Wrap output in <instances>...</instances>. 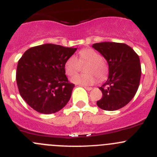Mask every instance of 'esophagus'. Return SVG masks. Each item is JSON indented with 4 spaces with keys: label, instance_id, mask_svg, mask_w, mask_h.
<instances>
[{
    "label": "esophagus",
    "instance_id": "34e87169",
    "mask_svg": "<svg viewBox=\"0 0 157 157\" xmlns=\"http://www.w3.org/2000/svg\"><path fill=\"white\" fill-rule=\"evenodd\" d=\"M83 88H84V89H85V90H88V91H90V90H92V89H93V88H92V87H89V86H83Z\"/></svg>",
    "mask_w": 157,
    "mask_h": 157
}]
</instances>
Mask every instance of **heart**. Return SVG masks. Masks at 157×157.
Masks as SVG:
<instances>
[{
  "mask_svg": "<svg viewBox=\"0 0 157 157\" xmlns=\"http://www.w3.org/2000/svg\"><path fill=\"white\" fill-rule=\"evenodd\" d=\"M87 63L85 66L86 73L75 75L71 78V82L76 84L88 86L96 83L98 78L104 80L109 73L106 63L102 59L101 55L92 48H85L79 52V61L74 55L70 56L64 63V70L67 75L73 76L80 69V64Z\"/></svg>",
  "mask_w": 157,
  "mask_h": 157,
  "instance_id": "heart-1",
  "label": "heart"
}]
</instances>
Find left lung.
<instances>
[{
    "label": "left lung",
    "instance_id": "8db88e82",
    "mask_svg": "<svg viewBox=\"0 0 157 157\" xmlns=\"http://www.w3.org/2000/svg\"><path fill=\"white\" fill-rule=\"evenodd\" d=\"M93 48L104 57L109 65L108 79L99 87L102 97L96 104L103 110H118L127 105L137 93L141 76L140 58L124 43L99 42L93 44Z\"/></svg>",
    "mask_w": 157,
    "mask_h": 157
}]
</instances>
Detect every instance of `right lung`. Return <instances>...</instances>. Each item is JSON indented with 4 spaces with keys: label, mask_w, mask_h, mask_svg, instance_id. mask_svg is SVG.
<instances>
[{
    "label": "right lung",
    "mask_w": 157,
    "mask_h": 157,
    "mask_svg": "<svg viewBox=\"0 0 157 157\" xmlns=\"http://www.w3.org/2000/svg\"><path fill=\"white\" fill-rule=\"evenodd\" d=\"M76 51L43 44L24 52L17 64L16 79L20 96L31 108L52 114L67 105L74 84L66 77L64 63Z\"/></svg>",
    "instance_id": "add662e5"
}]
</instances>
